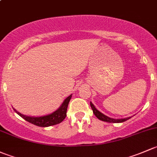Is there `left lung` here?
Segmentation results:
<instances>
[{
    "mask_svg": "<svg viewBox=\"0 0 157 157\" xmlns=\"http://www.w3.org/2000/svg\"><path fill=\"white\" fill-rule=\"evenodd\" d=\"M90 106H91L92 110H93L94 114L96 116V117L98 118V119H99L101 121H103V122H113V123H119V122H125V121L128 120V119H131V117H128V118H125V119H113V118H110V117H108V116H105L104 114H103L102 113L100 112L99 110H98V109H96V107L94 106V104L91 102H90Z\"/></svg>",
    "mask_w": 157,
    "mask_h": 157,
    "instance_id": "obj_1",
    "label": "left lung"
}]
</instances>
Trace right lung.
<instances>
[{
  "instance_id": "1",
  "label": "right lung",
  "mask_w": 157,
  "mask_h": 157,
  "mask_svg": "<svg viewBox=\"0 0 157 157\" xmlns=\"http://www.w3.org/2000/svg\"><path fill=\"white\" fill-rule=\"evenodd\" d=\"M71 98H72V94L69 95L68 98H66L65 101H64L62 104H61V106L58 108V109L54 111V113H52L51 114L46 115V116H39V117L25 116V115H23L20 113H19L18 111L16 110L15 109H13L19 116H20L22 118V119H24L25 120H26L27 122H30V123L33 124V125H37V126L39 127L51 126V125H56V124L60 123V122H63V119H65L66 116H67L68 105H69Z\"/></svg>"
}]
</instances>
